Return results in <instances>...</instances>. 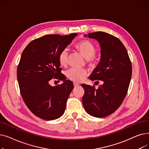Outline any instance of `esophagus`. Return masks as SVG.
Listing matches in <instances>:
<instances>
[{"label":"esophagus","mask_w":149,"mask_h":149,"mask_svg":"<svg viewBox=\"0 0 149 149\" xmlns=\"http://www.w3.org/2000/svg\"><path fill=\"white\" fill-rule=\"evenodd\" d=\"M79 85V83H75V82H74V86L75 87H77V86H78Z\"/></svg>","instance_id":"obj_1"}]
</instances>
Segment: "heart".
Instances as JSON below:
<instances>
[{"instance_id": "b5f03b06", "label": "heart", "mask_w": 149, "mask_h": 149, "mask_svg": "<svg viewBox=\"0 0 149 149\" xmlns=\"http://www.w3.org/2000/svg\"><path fill=\"white\" fill-rule=\"evenodd\" d=\"M75 48L79 51L89 65H92L97 61V56L95 54L96 48L91 42L88 40H82L75 45ZM69 57V51L67 48H65L60 52L58 60L59 63L62 66H66L68 65ZM87 74V70L77 68H70L66 72V75L70 80L79 82L82 80L83 77Z\"/></svg>"}]
</instances>
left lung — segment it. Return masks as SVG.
<instances>
[{
	"label": "left lung",
	"mask_w": 149,
	"mask_h": 149,
	"mask_svg": "<svg viewBox=\"0 0 149 149\" xmlns=\"http://www.w3.org/2000/svg\"><path fill=\"white\" fill-rule=\"evenodd\" d=\"M88 36L97 40L101 46L100 61L89 79L103 81V84L97 89L95 86L81 84L84 90L82 103L88 113L103 118L117 110L126 97L132 64L126 48L117 37L101 31L89 33Z\"/></svg>",
	"instance_id": "left-lung-1"
}]
</instances>
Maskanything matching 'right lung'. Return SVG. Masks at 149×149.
Instances as JSON below:
<instances>
[{
  "label": "right lung",
  "mask_w": 149,
  "mask_h": 149,
  "mask_svg": "<svg viewBox=\"0 0 149 149\" xmlns=\"http://www.w3.org/2000/svg\"><path fill=\"white\" fill-rule=\"evenodd\" d=\"M76 36L46 35L31 41L22 54L17 70L20 93L31 112L38 118L53 120L64 113L74 85L61 73L58 57ZM53 77L64 83L52 87L49 81Z\"/></svg>",
  "instance_id": "right-lung-1"
}]
</instances>
